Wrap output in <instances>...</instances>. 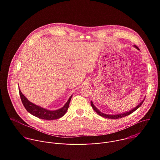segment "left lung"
<instances>
[{"mask_svg": "<svg viewBox=\"0 0 160 160\" xmlns=\"http://www.w3.org/2000/svg\"><path fill=\"white\" fill-rule=\"evenodd\" d=\"M135 47L137 48V49H138V48L137 47V46H135ZM144 100H143L138 106H136L135 108H133V109H132V110H130V111H129L128 112H124V113H122V114H118V115H106V114H104V113H102V112H101L94 105V104H93V102L91 101V106H92V108L94 109V110L99 115H100V116H101V117H104V118H109V119H118V118H122V117H127V116H128V115H130L131 113H132V112H133L136 109H138L141 105H142V104L143 103V102H144Z\"/></svg>", "mask_w": 160, "mask_h": 160, "instance_id": "obj_1", "label": "left lung"}]
</instances>
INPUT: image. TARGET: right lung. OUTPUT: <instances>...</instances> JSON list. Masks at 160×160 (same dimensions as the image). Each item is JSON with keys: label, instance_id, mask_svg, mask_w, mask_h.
Masks as SVG:
<instances>
[{"label": "right lung", "instance_id": "right-lung-1", "mask_svg": "<svg viewBox=\"0 0 160 160\" xmlns=\"http://www.w3.org/2000/svg\"><path fill=\"white\" fill-rule=\"evenodd\" d=\"M19 96L21 98V102L28 112H30L32 115L38 118H40L42 120H48L58 119L62 117V116H64V115L68 110V107H69V104L72 97V96H71V97L69 98V99H68V101L65 104V105L61 109H59L58 110H54V111H50L46 109H44L43 108H41L38 106H37L33 104L32 102H31L30 101H29L25 97V96L21 93L19 88Z\"/></svg>", "mask_w": 160, "mask_h": 160}]
</instances>
